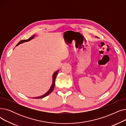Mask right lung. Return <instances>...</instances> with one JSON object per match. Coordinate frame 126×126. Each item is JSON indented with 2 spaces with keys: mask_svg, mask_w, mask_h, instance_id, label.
Here are the masks:
<instances>
[{
  "mask_svg": "<svg viewBox=\"0 0 126 126\" xmlns=\"http://www.w3.org/2000/svg\"><path fill=\"white\" fill-rule=\"evenodd\" d=\"M35 37V35L32 36V37H30V38H29L28 39H26V40H21L20 41L17 45L16 46H18V45H19L21 43H22L23 42H28V41H30L31 39H32L33 38H34V37ZM58 71L59 70H57V71H56L55 73L54 74V75H52V85L51 86V87L50 88V89H49V90L46 92V93L45 94H44V95H41V96H38V97H33L34 98H42L46 96H47L48 95H49L51 92L53 91V90H54V87H55V80H56V77H57V75H58Z\"/></svg>",
  "mask_w": 126,
  "mask_h": 126,
  "instance_id": "right-lung-1",
  "label": "right lung"
}]
</instances>
